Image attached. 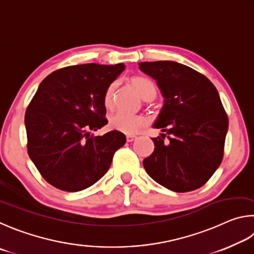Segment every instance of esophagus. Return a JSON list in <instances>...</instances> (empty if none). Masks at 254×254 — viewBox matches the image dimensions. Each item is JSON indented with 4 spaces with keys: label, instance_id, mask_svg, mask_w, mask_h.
I'll return each instance as SVG.
<instances>
[{
    "label": "esophagus",
    "instance_id": "34e87169",
    "mask_svg": "<svg viewBox=\"0 0 254 254\" xmlns=\"http://www.w3.org/2000/svg\"><path fill=\"white\" fill-rule=\"evenodd\" d=\"M136 138H137V137L135 135H128L126 137V139H127L128 143H131V141H134Z\"/></svg>",
    "mask_w": 254,
    "mask_h": 254
}]
</instances>
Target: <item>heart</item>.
Wrapping results in <instances>:
<instances>
[{
	"label": "heart",
	"instance_id": "heart-1",
	"mask_svg": "<svg viewBox=\"0 0 254 254\" xmlns=\"http://www.w3.org/2000/svg\"><path fill=\"white\" fill-rule=\"evenodd\" d=\"M132 86L139 92L144 100H153L156 97L157 89L152 80L145 77H132L130 79ZM116 90V82L110 83L104 93L102 102H104L105 108L111 109L114 107V95ZM109 127L116 131L123 132V134L132 135L138 131L145 125V119L139 115L126 114L118 111L110 115L108 119Z\"/></svg>",
	"mask_w": 254,
	"mask_h": 254
}]
</instances>
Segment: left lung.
<instances>
[{
  "label": "left lung",
  "mask_w": 254,
  "mask_h": 254,
  "mask_svg": "<svg viewBox=\"0 0 254 254\" xmlns=\"http://www.w3.org/2000/svg\"><path fill=\"white\" fill-rule=\"evenodd\" d=\"M138 65L156 80L164 97L154 124L163 134L153 138L155 149L144 159L145 170L155 182L174 192L199 189L223 159L229 119L219 92L205 75L188 65L174 61Z\"/></svg>",
  "instance_id": "8db88e82"
}]
</instances>
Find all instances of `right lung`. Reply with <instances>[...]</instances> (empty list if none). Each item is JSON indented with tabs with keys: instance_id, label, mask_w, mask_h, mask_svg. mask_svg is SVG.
Here are the masks:
<instances>
[{
	"instance_id": "obj_1",
	"label": "right lung",
	"mask_w": 254,
	"mask_h": 254,
	"mask_svg": "<svg viewBox=\"0 0 254 254\" xmlns=\"http://www.w3.org/2000/svg\"><path fill=\"white\" fill-rule=\"evenodd\" d=\"M124 69V64L70 65L53 71L40 83L25 111L26 146L49 184L78 192L109 170L126 136L116 130L93 136L90 130L108 124L102 98Z\"/></svg>"
}]
</instances>
